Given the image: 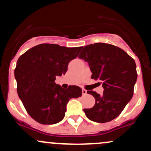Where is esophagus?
<instances>
[{
  "instance_id": "obj_1",
  "label": "esophagus",
  "mask_w": 151,
  "mask_h": 151,
  "mask_svg": "<svg viewBox=\"0 0 151 151\" xmlns=\"http://www.w3.org/2000/svg\"><path fill=\"white\" fill-rule=\"evenodd\" d=\"M87 94V90H86V89H82V95L83 96H85L86 94Z\"/></svg>"
}]
</instances>
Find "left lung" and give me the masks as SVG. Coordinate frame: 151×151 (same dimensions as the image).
<instances>
[{"label":"left lung","instance_id":"8db88e82","mask_svg":"<svg viewBox=\"0 0 151 151\" xmlns=\"http://www.w3.org/2000/svg\"><path fill=\"white\" fill-rule=\"evenodd\" d=\"M79 58L87 62L92 79L100 80L102 95L87 91L95 99L94 107L84 109L92 121L107 122L116 118L133 95L137 74L135 61L120 48L104 43L84 46Z\"/></svg>","mask_w":151,"mask_h":151}]
</instances>
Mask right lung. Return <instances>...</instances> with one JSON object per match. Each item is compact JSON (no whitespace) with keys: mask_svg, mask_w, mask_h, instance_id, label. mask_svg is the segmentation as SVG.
<instances>
[{"mask_svg":"<svg viewBox=\"0 0 151 151\" xmlns=\"http://www.w3.org/2000/svg\"><path fill=\"white\" fill-rule=\"evenodd\" d=\"M82 49L43 44L30 49L18 59L14 71L18 94L36 122L44 125L58 123L65 115L69 100L82 96L78 86L64 89L55 83L56 77L65 74L69 62Z\"/></svg>","mask_w":151,"mask_h":151,"instance_id":"add662e5","label":"right lung"}]
</instances>
